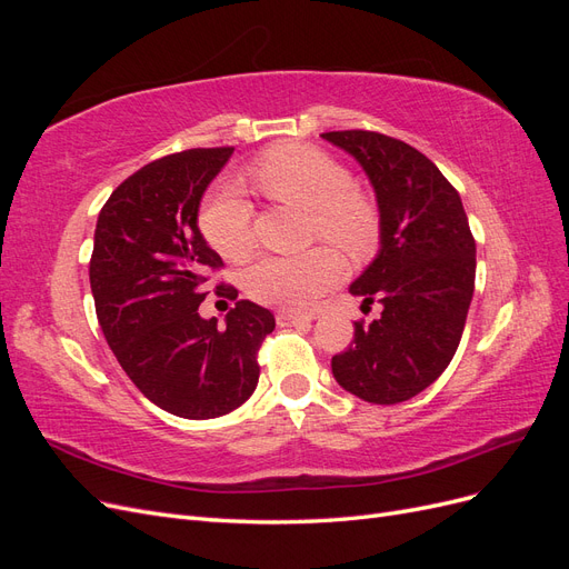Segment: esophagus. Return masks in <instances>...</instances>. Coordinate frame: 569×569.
<instances>
[{"instance_id": "esophagus-1", "label": "esophagus", "mask_w": 569, "mask_h": 569, "mask_svg": "<svg viewBox=\"0 0 569 569\" xmlns=\"http://www.w3.org/2000/svg\"><path fill=\"white\" fill-rule=\"evenodd\" d=\"M313 316H306V313H297V311H278V325L289 327V325H311Z\"/></svg>"}]
</instances>
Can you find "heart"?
I'll list each match as a JSON object with an SVG mask.
<instances>
[{
	"mask_svg": "<svg viewBox=\"0 0 569 569\" xmlns=\"http://www.w3.org/2000/svg\"><path fill=\"white\" fill-rule=\"evenodd\" d=\"M261 192L311 216V232L343 253L360 258L377 242L375 206L351 189V176L332 157L303 144L268 151L251 168ZM201 232L230 261H242L253 249L249 203L234 189L216 192L201 211ZM341 258L332 249L299 256H263L244 270L242 287L253 301L282 308H311L341 278Z\"/></svg>",
	"mask_w": 569,
	"mask_h": 569,
	"instance_id": "b5f03b06",
	"label": "heart"
}]
</instances>
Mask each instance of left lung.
<instances>
[{"instance_id":"1","label":"left lung","mask_w":569,"mask_h":569,"mask_svg":"<svg viewBox=\"0 0 569 569\" xmlns=\"http://www.w3.org/2000/svg\"><path fill=\"white\" fill-rule=\"evenodd\" d=\"M358 161L380 211V251L349 291L382 316L356 322L332 358L339 387L368 403L418 396L449 368L475 291V239L453 184L425 153L368 130L322 132Z\"/></svg>"}]
</instances>
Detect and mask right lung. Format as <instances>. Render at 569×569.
<instances>
[{"mask_svg":"<svg viewBox=\"0 0 569 569\" xmlns=\"http://www.w3.org/2000/svg\"><path fill=\"white\" fill-rule=\"evenodd\" d=\"M232 151L187 149L147 163L113 189L94 230L101 332L134 387L187 420L220 418L249 399L256 353L274 330V316L251 301H237L226 327L199 316L206 272L222 266L199 230V206Z\"/></svg>","mask_w":569,"mask_h":569,"instance_id":"right-lung-1","label":"right lung"}]
</instances>
